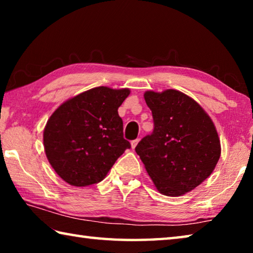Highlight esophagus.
<instances>
[{
    "instance_id": "esophagus-1",
    "label": "esophagus",
    "mask_w": 253,
    "mask_h": 253,
    "mask_svg": "<svg viewBox=\"0 0 253 253\" xmlns=\"http://www.w3.org/2000/svg\"><path fill=\"white\" fill-rule=\"evenodd\" d=\"M138 142H139V139L137 138V139H134V140H131V143H130V145H131V148L134 149L136 146H137V144H138Z\"/></svg>"
}]
</instances>
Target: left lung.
<instances>
[{"mask_svg":"<svg viewBox=\"0 0 253 253\" xmlns=\"http://www.w3.org/2000/svg\"><path fill=\"white\" fill-rule=\"evenodd\" d=\"M154 119V130L135 151L160 193L181 196L194 190L215 169L220 138L205 110L174 89L144 93Z\"/></svg>","mask_w":253,"mask_h":253,"instance_id":"1","label":"left lung"}]
</instances>
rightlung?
Masks as SVG:
<instances>
[{"mask_svg":"<svg viewBox=\"0 0 253 253\" xmlns=\"http://www.w3.org/2000/svg\"><path fill=\"white\" fill-rule=\"evenodd\" d=\"M130 90L96 87L60 105L46 122V158L60 177L81 187L101 182L130 144L118 108Z\"/></svg>","mask_w":253,"mask_h":253,"instance_id":"1","label":"right lung"}]
</instances>
